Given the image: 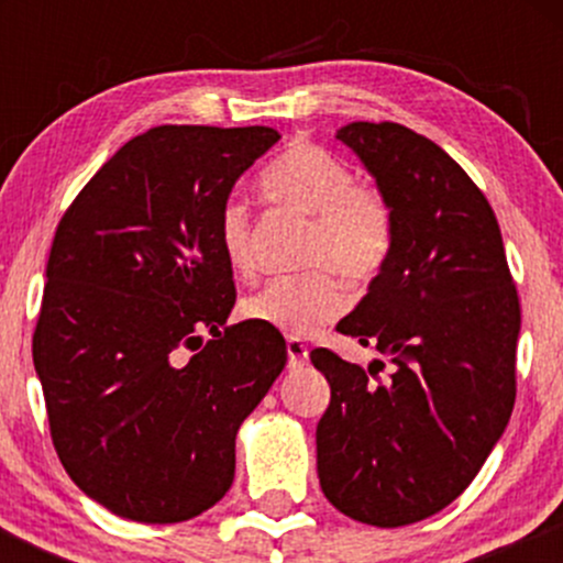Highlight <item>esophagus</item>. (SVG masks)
<instances>
[{
    "instance_id": "esophagus-1",
    "label": "esophagus",
    "mask_w": 563,
    "mask_h": 563,
    "mask_svg": "<svg viewBox=\"0 0 563 563\" xmlns=\"http://www.w3.org/2000/svg\"><path fill=\"white\" fill-rule=\"evenodd\" d=\"M286 352H288V365L290 367L307 365L309 349H307V344H303L301 339H294V335H290V339L286 341Z\"/></svg>"
}]
</instances>
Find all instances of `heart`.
I'll list each match as a JSON object with an SVG mask.
<instances>
[{"mask_svg":"<svg viewBox=\"0 0 563 563\" xmlns=\"http://www.w3.org/2000/svg\"><path fill=\"white\" fill-rule=\"evenodd\" d=\"M262 196L312 217L303 260L318 264L299 275L273 277L249 296L243 314L286 335H309L346 312L349 294L335 275L371 283L391 254L389 200L357 185L352 166L328 147L299 142L262 174ZM217 243L232 273L251 269V219L241 198H228L217 214Z\"/></svg>","mask_w":563,"mask_h":563,"instance_id":"1","label":"heart"}]
</instances>
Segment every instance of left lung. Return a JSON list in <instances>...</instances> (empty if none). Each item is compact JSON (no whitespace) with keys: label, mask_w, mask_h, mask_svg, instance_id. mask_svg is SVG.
<instances>
[{"label":"left lung","mask_w":563,"mask_h":563,"mask_svg":"<svg viewBox=\"0 0 563 563\" xmlns=\"http://www.w3.org/2000/svg\"><path fill=\"white\" fill-rule=\"evenodd\" d=\"M335 137L394 217L389 260L335 331L391 367L312 349L331 384L318 476L349 519L405 527L450 506L508 426L521 303L493 206L437 142L394 121H354Z\"/></svg>","instance_id":"8db88e82"}]
</instances>
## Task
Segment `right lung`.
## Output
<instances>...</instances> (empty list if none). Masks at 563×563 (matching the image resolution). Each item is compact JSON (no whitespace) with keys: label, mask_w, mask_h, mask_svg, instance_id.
I'll use <instances>...</instances> for the list:
<instances>
[{"label":"right lung","mask_w":563,"mask_h":563,"mask_svg":"<svg viewBox=\"0 0 563 563\" xmlns=\"http://www.w3.org/2000/svg\"><path fill=\"white\" fill-rule=\"evenodd\" d=\"M277 140L153 126L57 224L34 365L63 468L115 516L174 525L222 500L238 429L286 367L275 328L224 325L235 283L217 243L219 206Z\"/></svg>","instance_id":"obj_1"}]
</instances>
